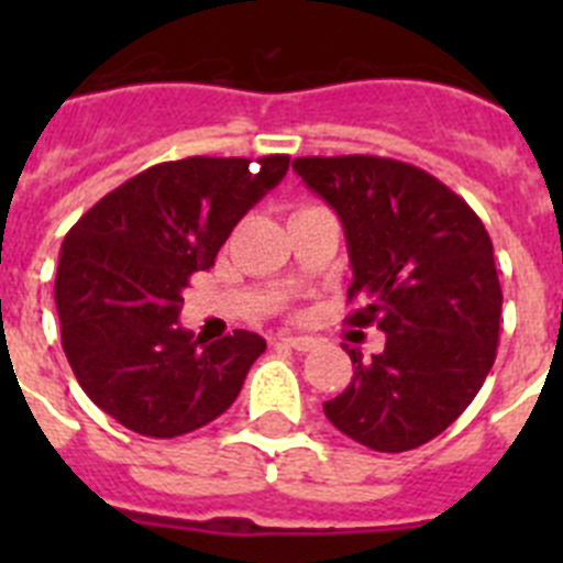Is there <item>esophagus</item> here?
<instances>
[{
    "label": "esophagus",
    "mask_w": 563,
    "mask_h": 563,
    "mask_svg": "<svg viewBox=\"0 0 563 563\" xmlns=\"http://www.w3.org/2000/svg\"><path fill=\"white\" fill-rule=\"evenodd\" d=\"M282 343L296 352H310L312 346H316V341H312V338H305V335H287V338H282Z\"/></svg>",
    "instance_id": "34e87169"
}]
</instances>
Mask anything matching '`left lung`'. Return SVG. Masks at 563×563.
Returning <instances> with one entry per match:
<instances>
[{
  "mask_svg": "<svg viewBox=\"0 0 563 563\" xmlns=\"http://www.w3.org/2000/svg\"><path fill=\"white\" fill-rule=\"evenodd\" d=\"M296 174L335 208L350 247L346 321L386 332L383 352L350 350L352 383L327 420L372 451L434 440L467 409L496 361L501 287L494 245L462 197L409 163L298 157Z\"/></svg>",
  "mask_w": 563,
  "mask_h": 563,
  "instance_id": "obj_1",
  "label": "left lung"
}]
</instances>
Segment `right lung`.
Returning a JSON list of instances; mask_svg holds the SVG:
<instances>
[{
    "instance_id": "1",
    "label": "right lung",
    "mask_w": 563,
    "mask_h": 563,
    "mask_svg": "<svg viewBox=\"0 0 563 563\" xmlns=\"http://www.w3.org/2000/svg\"><path fill=\"white\" fill-rule=\"evenodd\" d=\"M290 157L157 163L84 213L58 253L62 346L98 409L143 437H180L231 409L265 338L206 343L180 327L188 276L213 267Z\"/></svg>"
}]
</instances>
